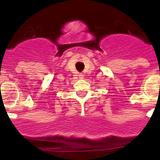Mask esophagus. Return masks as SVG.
<instances>
[{"mask_svg": "<svg viewBox=\"0 0 160 160\" xmlns=\"http://www.w3.org/2000/svg\"><path fill=\"white\" fill-rule=\"evenodd\" d=\"M79 76H80V79H82V78H83V74H80V75H79Z\"/></svg>", "mask_w": 160, "mask_h": 160, "instance_id": "esophagus-1", "label": "esophagus"}]
</instances>
